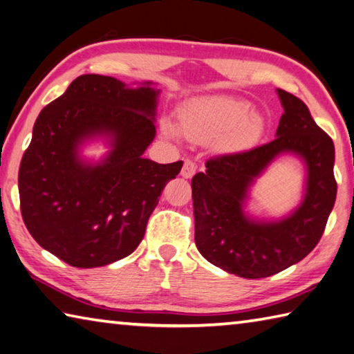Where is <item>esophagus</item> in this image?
I'll return each mask as SVG.
<instances>
[{
    "label": "esophagus",
    "instance_id": "obj_1",
    "mask_svg": "<svg viewBox=\"0 0 354 354\" xmlns=\"http://www.w3.org/2000/svg\"><path fill=\"white\" fill-rule=\"evenodd\" d=\"M195 171H196V164L192 162V160H185L183 170H181V176L185 179H190V178H194Z\"/></svg>",
    "mask_w": 354,
    "mask_h": 354
}]
</instances>
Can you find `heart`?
<instances>
[{"label": "heart", "instance_id": "1", "mask_svg": "<svg viewBox=\"0 0 354 354\" xmlns=\"http://www.w3.org/2000/svg\"><path fill=\"white\" fill-rule=\"evenodd\" d=\"M178 119L185 139L203 145L215 142L216 150L224 155L252 149L266 128L265 118L252 111L249 102L224 94L189 100L179 110ZM164 133L171 139L178 136L170 122L164 124Z\"/></svg>", "mask_w": 354, "mask_h": 354}]
</instances>
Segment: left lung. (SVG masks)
Listing matches in <instances>:
<instances>
[{
    "instance_id": "1",
    "label": "left lung",
    "mask_w": 354,
    "mask_h": 354,
    "mask_svg": "<svg viewBox=\"0 0 354 354\" xmlns=\"http://www.w3.org/2000/svg\"><path fill=\"white\" fill-rule=\"evenodd\" d=\"M283 106L272 142L239 155L207 160L192 179L195 243L205 260L244 279L269 277L295 265L316 248L334 207V144L299 97L277 89ZM306 167L302 199L279 218L247 209L252 187L281 156Z\"/></svg>"
}]
</instances>
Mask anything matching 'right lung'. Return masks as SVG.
Segmentation results:
<instances>
[{
    "mask_svg": "<svg viewBox=\"0 0 354 354\" xmlns=\"http://www.w3.org/2000/svg\"><path fill=\"white\" fill-rule=\"evenodd\" d=\"M160 89L108 75L77 77L38 114L18 190L34 240L75 268H99L134 252L165 184L183 160L144 158L156 136ZM93 143L107 151L82 155Z\"/></svg>",
    "mask_w": 354,
    "mask_h": 354,
    "instance_id": "obj_1",
    "label": "right lung"
}]
</instances>
